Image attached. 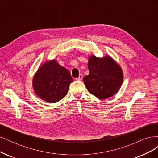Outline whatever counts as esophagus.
Listing matches in <instances>:
<instances>
[{
  "instance_id": "34e87169",
  "label": "esophagus",
  "mask_w": 158,
  "mask_h": 158,
  "mask_svg": "<svg viewBox=\"0 0 158 158\" xmlns=\"http://www.w3.org/2000/svg\"><path fill=\"white\" fill-rule=\"evenodd\" d=\"M82 78H83V75H82V74H79V76H78V78H76V80H82Z\"/></svg>"
}]
</instances>
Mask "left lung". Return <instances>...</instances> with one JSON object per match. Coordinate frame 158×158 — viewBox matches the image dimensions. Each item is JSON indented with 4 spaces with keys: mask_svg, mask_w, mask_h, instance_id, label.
Segmentation results:
<instances>
[{
    "mask_svg": "<svg viewBox=\"0 0 158 158\" xmlns=\"http://www.w3.org/2000/svg\"><path fill=\"white\" fill-rule=\"evenodd\" d=\"M88 67L89 74L83 80L90 94L104 99L117 93L123 82V73L111 57L107 55L101 59L91 56Z\"/></svg>",
    "mask_w": 158,
    "mask_h": 158,
    "instance_id": "8db88e82",
    "label": "left lung"
}]
</instances>
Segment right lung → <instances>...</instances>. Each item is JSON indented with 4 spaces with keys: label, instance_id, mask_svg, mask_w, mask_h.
Listing matches in <instances>:
<instances>
[{
    "label": "right lung",
    "instance_id": "right-lung-1",
    "mask_svg": "<svg viewBox=\"0 0 158 158\" xmlns=\"http://www.w3.org/2000/svg\"><path fill=\"white\" fill-rule=\"evenodd\" d=\"M73 81L69 70L52 60L38 69L33 78V87L37 96L52 103L66 96Z\"/></svg>",
    "mask_w": 158,
    "mask_h": 158
}]
</instances>
